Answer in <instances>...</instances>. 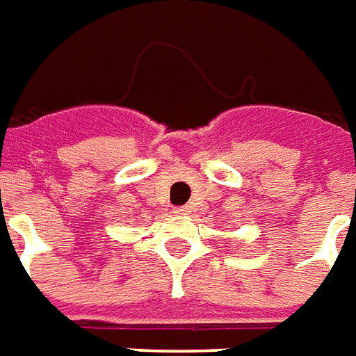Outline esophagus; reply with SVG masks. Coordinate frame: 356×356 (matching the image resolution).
<instances>
[{"label": "esophagus", "mask_w": 356, "mask_h": 356, "mask_svg": "<svg viewBox=\"0 0 356 356\" xmlns=\"http://www.w3.org/2000/svg\"><path fill=\"white\" fill-rule=\"evenodd\" d=\"M187 207H179V209H175V214H179V216H183V214H187Z\"/></svg>", "instance_id": "1"}]
</instances>
